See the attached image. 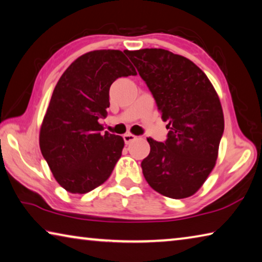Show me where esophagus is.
<instances>
[{"label":"esophagus","instance_id":"1","mask_svg":"<svg viewBox=\"0 0 262 262\" xmlns=\"http://www.w3.org/2000/svg\"><path fill=\"white\" fill-rule=\"evenodd\" d=\"M136 139H137V137H136L135 135L129 134V133H128V134H125V135H123V141H125V143H126V144H129V143H132V142H134Z\"/></svg>","mask_w":262,"mask_h":262}]
</instances>
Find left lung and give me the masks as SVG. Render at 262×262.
Wrapping results in <instances>:
<instances>
[{
    "label": "left lung",
    "mask_w": 262,
    "mask_h": 262,
    "mask_svg": "<svg viewBox=\"0 0 262 262\" xmlns=\"http://www.w3.org/2000/svg\"><path fill=\"white\" fill-rule=\"evenodd\" d=\"M151 91L167 139H147L150 154L141 163L150 187L171 199L192 196L214 168L224 132V115L207 75L188 60L162 48L126 51Z\"/></svg>",
    "instance_id": "1"
}]
</instances>
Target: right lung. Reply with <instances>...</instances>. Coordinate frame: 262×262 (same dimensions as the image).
I'll list each match as a JSON object with an SVG mask.
<instances>
[{"mask_svg": "<svg viewBox=\"0 0 262 262\" xmlns=\"http://www.w3.org/2000/svg\"><path fill=\"white\" fill-rule=\"evenodd\" d=\"M121 51L85 53L62 74L39 134V145L55 180L67 192L85 194L104 184L121 157V136L101 133L110 88L136 75Z\"/></svg>", "mask_w": 262, "mask_h": 262, "instance_id": "right-lung-1", "label": "right lung"}]
</instances>
